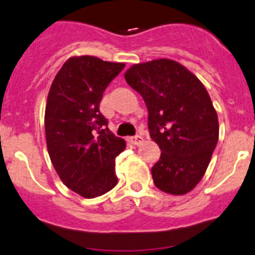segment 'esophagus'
<instances>
[{"label": "esophagus", "instance_id": "esophagus-1", "mask_svg": "<svg viewBox=\"0 0 255 255\" xmlns=\"http://www.w3.org/2000/svg\"><path fill=\"white\" fill-rule=\"evenodd\" d=\"M142 141L143 138L141 136H138V134H137V136L129 137V142L133 143V145H140V143H142Z\"/></svg>", "mask_w": 255, "mask_h": 255}]
</instances>
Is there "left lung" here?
I'll return each instance as SVG.
<instances>
[{
  "label": "left lung",
  "instance_id": "8db88e82",
  "mask_svg": "<svg viewBox=\"0 0 255 255\" xmlns=\"http://www.w3.org/2000/svg\"><path fill=\"white\" fill-rule=\"evenodd\" d=\"M125 78L142 96L150 137L161 150L151 168L155 186L167 194H187L203 178L218 142V117L208 91L169 59L134 64Z\"/></svg>",
  "mask_w": 255,
  "mask_h": 255
}]
</instances>
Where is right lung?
<instances>
[{
    "instance_id": "obj_1",
    "label": "right lung",
    "mask_w": 255,
    "mask_h": 255,
    "mask_svg": "<svg viewBox=\"0 0 255 255\" xmlns=\"http://www.w3.org/2000/svg\"><path fill=\"white\" fill-rule=\"evenodd\" d=\"M123 68L95 56L70 57L48 92L45 130L51 163L64 185L83 198L100 196L118 183L115 158L126 141L110 132L100 103Z\"/></svg>"
}]
</instances>
